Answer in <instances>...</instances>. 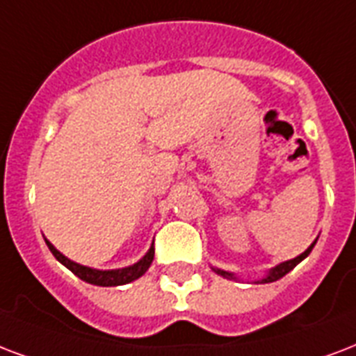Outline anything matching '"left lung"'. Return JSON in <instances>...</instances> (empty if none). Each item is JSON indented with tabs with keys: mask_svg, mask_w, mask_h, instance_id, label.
Listing matches in <instances>:
<instances>
[{
	"mask_svg": "<svg viewBox=\"0 0 356 356\" xmlns=\"http://www.w3.org/2000/svg\"><path fill=\"white\" fill-rule=\"evenodd\" d=\"M316 243H317V238H316V241H314V243L310 244V246H308V248H306L305 252H302V254H300V256L293 257V259H289V261H284V263H280V265H276V267H273V268H270V270H268L267 275L263 276L261 280H256V284H270V282L280 280L282 276H286L287 273L297 267L298 263L302 261L305 257H308V254H310L312 248L316 246ZM213 270H214V273H216V275H220V276H224V278H227V280H237V276L233 275V273H227V270H224V268L213 267Z\"/></svg>",
	"mask_w": 356,
	"mask_h": 356,
	"instance_id": "8db88e82",
	"label": "left lung"
}]
</instances>
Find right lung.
<instances>
[{
  "mask_svg": "<svg viewBox=\"0 0 356 356\" xmlns=\"http://www.w3.org/2000/svg\"><path fill=\"white\" fill-rule=\"evenodd\" d=\"M44 241L46 244H48V248H50L51 254H54V257H56L59 263H63L69 270H72L80 280L102 287L124 286V284H130V282L138 280L140 276L145 275V270L151 267V263H153L154 257V246L151 244V248L147 250V254H145L140 261H136L134 265H129V267L123 268H112V270H100V268L86 267V265H80V263L72 261V259H69L67 256H63L48 238H44Z\"/></svg>",
  "mask_w": 356,
  "mask_h": 356,
  "instance_id": "add662e5",
  "label": "right lung"
}]
</instances>
